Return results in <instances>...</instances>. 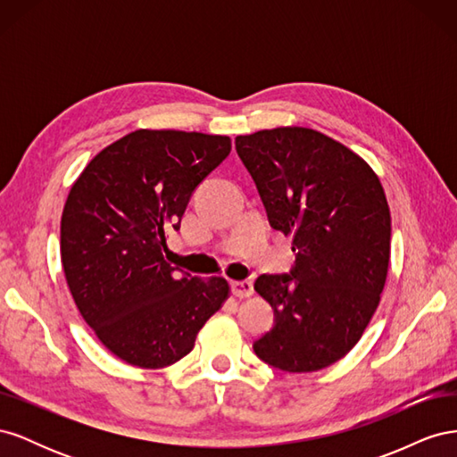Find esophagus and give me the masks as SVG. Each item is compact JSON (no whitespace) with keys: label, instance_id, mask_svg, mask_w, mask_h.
<instances>
[{"label":"esophagus","instance_id":"esophagus-1","mask_svg":"<svg viewBox=\"0 0 457 457\" xmlns=\"http://www.w3.org/2000/svg\"><path fill=\"white\" fill-rule=\"evenodd\" d=\"M232 294L237 297H250L253 294V284L250 280H234Z\"/></svg>","mask_w":457,"mask_h":457}]
</instances>
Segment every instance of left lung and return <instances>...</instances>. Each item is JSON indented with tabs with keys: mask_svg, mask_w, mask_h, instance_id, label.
Returning a JSON list of instances; mask_svg holds the SVG:
<instances>
[{
	"mask_svg": "<svg viewBox=\"0 0 457 457\" xmlns=\"http://www.w3.org/2000/svg\"><path fill=\"white\" fill-rule=\"evenodd\" d=\"M270 225L292 238V274H261L255 292L276 322L253 343L262 362L318 371L361 341L391 257V212L378 173L331 137L274 128L237 137Z\"/></svg>",
	"mask_w": 457,
	"mask_h": 457,
	"instance_id": "8db88e82",
	"label": "left lung"
}]
</instances>
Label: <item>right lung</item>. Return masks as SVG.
I'll use <instances>...</instances> for the list:
<instances>
[{
	"instance_id": "obj_1",
	"label": "right lung",
	"mask_w": 457,
	"mask_h": 457,
	"mask_svg": "<svg viewBox=\"0 0 457 457\" xmlns=\"http://www.w3.org/2000/svg\"><path fill=\"white\" fill-rule=\"evenodd\" d=\"M230 137L137 129L103 148L74 181L61 217L68 287L120 361L158 370L181 361L223 307V276H181L165 261L195 188L230 152Z\"/></svg>"
}]
</instances>
